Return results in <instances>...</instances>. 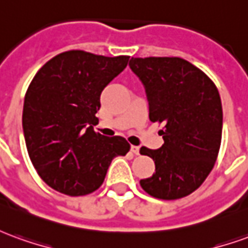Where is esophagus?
<instances>
[{"label": "esophagus", "instance_id": "esophagus-1", "mask_svg": "<svg viewBox=\"0 0 248 248\" xmlns=\"http://www.w3.org/2000/svg\"><path fill=\"white\" fill-rule=\"evenodd\" d=\"M130 151H131L133 154H135V155H138V154H140V147H138V146H131V147H130Z\"/></svg>", "mask_w": 248, "mask_h": 248}]
</instances>
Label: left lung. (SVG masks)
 Returning a JSON list of instances; mask_svg holds the SVG:
<instances>
[{
  "label": "left lung",
  "instance_id": "8db88e82",
  "mask_svg": "<svg viewBox=\"0 0 248 248\" xmlns=\"http://www.w3.org/2000/svg\"><path fill=\"white\" fill-rule=\"evenodd\" d=\"M130 69L145 86L151 122L165 124V143L140 147L155 172L140 186L158 199H179L195 191L218 158L223 111L215 83L201 69L178 57L131 58Z\"/></svg>",
  "mask_w": 248,
  "mask_h": 248
}]
</instances>
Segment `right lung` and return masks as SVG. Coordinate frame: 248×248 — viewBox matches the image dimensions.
Masks as SVG:
<instances>
[{
	"label": "right lung",
	"mask_w": 248,
	"mask_h": 248,
	"mask_svg": "<svg viewBox=\"0 0 248 248\" xmlns=\"http://www.w3.org/2000/svg\"><path fill=\"white\" fill-rule=\"evenodd\" d=\"M129 58L65 51L30 82L22 111L26 149L38 175L56 191L70 197L95 191L114 158L130 150L122 137H105L93 129L101 93Z\"/></svg>",
	"instance_id": "1"
}]
</instances>
